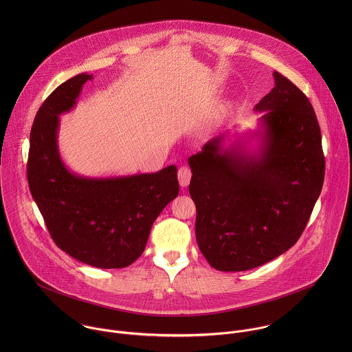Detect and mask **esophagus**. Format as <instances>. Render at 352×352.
I'll return each instance as SVG.
<instances>
[{"label":"esophagus","mask_w":352,"mask_h":352,"mask_svg":"<svg viewBox=\"0 0 352 352\" xmlns=\"http://www.w3.org/2000/svg\"><path fill=\"white\" fill-rule=\"evenodd\" d=\"M191 176H192V172L188 166L183 165L179 168V172H177V177H179V183L183 188H186L188 184H190V180H191Z\"/></svg>","instance_id":"34e87169"}]
</instances>
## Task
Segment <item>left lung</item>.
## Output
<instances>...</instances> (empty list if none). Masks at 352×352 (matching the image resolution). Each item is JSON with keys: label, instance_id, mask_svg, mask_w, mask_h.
Masks as SVG:
<instances>
[{"label": "left lung", "instance_id": "8db88e82", "mask_svg": "<svg viewBox=\"0 0 352 352\" xmlns=\"http://www.w3.org/2000/svg\"><path fill=\"white\" fill-rule=\"evenodd\" d=\"M274 78L254 107L264 112L256 154L222 149L219 134L188 158L197 241L219 271L252 270L290 250L322 188L325 158L314 109L289 78L278 72Z\"/></svg>", "mask_w": 352, "mask_h": 352}]
</instances>
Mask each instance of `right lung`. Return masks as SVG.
I'll return each mask as SVG.
<instances>
[{
    "mask_svg": "<svg viewBox=\"0 0 352 352\" xmlns=\"http://www.w3.org/2000/svg\"><path fill=\"white\" fill-rule=\"evenodd\" d=\"M92 74L60 84L39 108L31 135L27 177L51 239L78 261L123 268L145 251L151 225L179 194L177 169L89 179L72 173L60 160L58 115L70 111Z\"/></svg>",
    "mask_w": 352,
    "mask_h": 352,
    "instance_id": "right-lung-1",
    "label": "right lung"
}]
</instances>
